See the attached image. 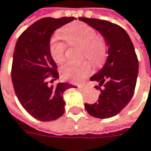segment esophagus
I'll return each instance as SVG.
<instances>
[{
    "instance_id": "esophagus-1",
    "label": "esophagus",
    "mask_w": 151,
    "mask_h": 151,
    "mask_svg": "<svg viewBox=\"0 0 151 151\" xmlns=\"http://www.w3.org/2000/svg\"><path fill=\"white\" fill-rule=\"evenodd\" d=\"M79 88H85V87H87V84H82V85H79L78 86Z\"/></svg>"
}]
</instances>
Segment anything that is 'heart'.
Returning a JSON list of instances; mask_svg holds the SVG:
<instances>
[{"label":"heart","mask_w":151,"mask_h":151,"mask_svg":"<svg viewBox=\"0 0 151 151\" xmlns=\"http://www.w3.org/2000/svg\"><path fill=\"white\" fill-rule=\"evenodd\" d=\"M64 40L72 46L81 47V55L87 57L94 64H99L106 54V47L94 28L83 22H73L62 29ZM50 53L57 64H62L65 58V45L57 37L50 42ZM90 62H68L61 68V75L64 79L71 82H79L92 72Z\"/></svg>","instance_id":"obj_1"}]
</instances>
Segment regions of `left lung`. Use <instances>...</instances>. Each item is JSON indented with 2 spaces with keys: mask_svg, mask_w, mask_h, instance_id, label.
Here are the masks:
<instances>
[{
  "mask_svg": "<svg viewBox=\"0 0 151 151\" xmlns=\"http://www.w3.org/2000/svg\"><path fill=\"white\" fill-rule=\"evenodd\" d=\"M104 36L108 46L106 62L91 81L100 94L98 101L85 104L87 113L96 118L106 119L120 113L130 102L137 82L139 61L134 47L123 28L106 20L79 18Z\"/></svg>",
  "mask_w": 151,
  "mask_h": 151,
  "instance_id": "8db88e82",
  "label": "left lung"
}]
</instances>
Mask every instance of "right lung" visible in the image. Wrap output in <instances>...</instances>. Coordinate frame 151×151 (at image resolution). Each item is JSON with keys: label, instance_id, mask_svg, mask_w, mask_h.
<instances>
[{"label": "right lung", "instance_id": "1", "mask_svg": "<svg viewBox=\"0 0 151 151\" xmlns=\"http://www.w3.org/2000/svg\"><path fill=\"white\" fill-rule=\"evenodd\" d=\"M74 17L43 18L19 37L13 53L12 81L16 96L27 112L42 122L54 121L64 113L65 90L75 87L66 82L49 85L58 79L57 65L50 53V38L57 29Z\"/></svg>", "mask_w": 151, "mask_h": 151}]
</instances>
